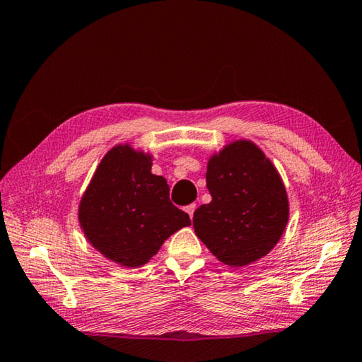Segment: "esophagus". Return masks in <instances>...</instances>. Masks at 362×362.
Listing matches in <instances>:
<instances>
[{"instance_id": "1", "label": "esophagus", "mask_w": 362, "mask_h": 362, "mask_svg": "<svg viewBox=\"0 0 362 362\" xmlns=\"http://www.w3.org/2000/svg\"><path fill=\"white\" fill-rule=\"evenodd\" d=\"M194 210H196V204H191L188 206H185V211L189 214V218L193 219V214H194Z\"/></svg>"}]
</instances>
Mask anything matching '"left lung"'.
<instances>
[{"instance_id":"8db88e82","label":"left lung","mask_w":362,"mask_h":362,"mask_svg":"<svg viewBox=\"0 0 362 362\" xmlns=\"http://www.w3.org/2000/svg\"><path fill=\"white\" fill-rule=\"evenodd\" d=\"M211 202L194 211L199 240L224 264L240 267L263 258L279 243L289 218L280 174L258 146L227 144L206 166Z\"/></svg>"}]
</instances>
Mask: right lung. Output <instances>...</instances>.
Masks as SVG:
<instances>
[{
  "label": "right lung",
  "instance_id": "1",
  "mask_svg": "<svg viewBox=\"0 0 362 362\" xmlns=\"http://www.w3.org/2000/svg\"><path fill=\"white\" fill-rule=\"evenodd\" d=\"M152 157L129 144L105 153L79 204V222L90 244L115 263L138 267L169 236L191 226L169 201V187L151 173Z\"/></svg>",
  "mask_w": 362,
  "mask_h": 362
}]
</instances>
